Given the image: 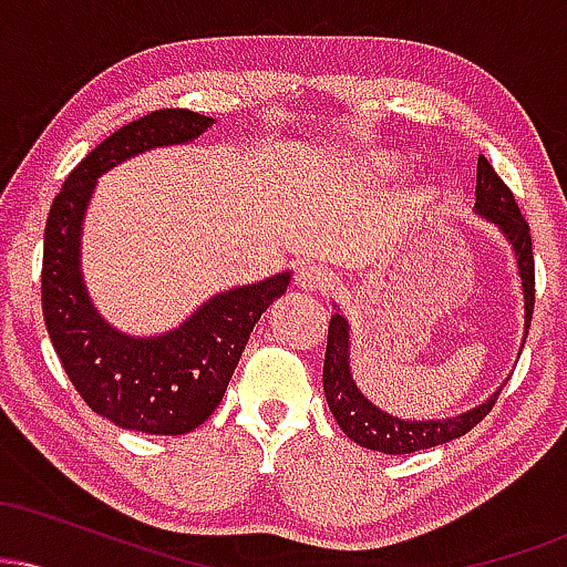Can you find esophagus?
I'll return each instance as SVG.
<instances>
[{
    "mask_svg": "<svg viewBox=\"0 0 567 567\" xmlns=\"http://www.w3.org/2000/svg\"><path fill=\"white\" fill-rule=\"evenodd\" d=\"M296 285L303 292H328L336 285V279H333V271H328L324 266L311 264V266H303V269L298 271Z\"/></svg>",
    "mask_w": 567,
    "mask_h": 567,
    "instance_id": "34e87169",
    "label": "esophagus"
}]
</instances>
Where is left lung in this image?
Segmentation results:
<instances>
[{
  "label": "left lung",
  "mask_w": 567,
  "mask_h": 567,
  "mask_svg": "<svg viewBox=\"0 0 567 567\" xmlns=\"http://www.w3.org/2000/svg\"><path fill=\"white\" fill-rule=\"evenodd\" d=\"M474 213L496 224L501 234L509 239L514 258H517L519 279H523V298H525V338H528L533 301H536V271H533V243L530 226L519 213L517 202L509 186L498 178L493 165L485 157L477 159V188H474ZM523 351V349H519ZM351 338L349 320L343 315H333L328 324V349H324V368H322V386L324 400H328L330 413L341 426V432L349 440H354L360 447L379 451L389 455L415 453L424 447L442 445L455 437H464L472 432L480 421L491 413L496 405L501 386L493 392L483 405L464 410L458 415L447 419H402V415L389 413L375 405L362 394L351 375Z\"/></svg>",
  "instance_id": "8db88e82"
}]
</instances>
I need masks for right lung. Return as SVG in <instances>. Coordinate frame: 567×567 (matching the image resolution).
<instances>
[{"mask_svg":"<svg viewBox=\"0 0 567 567\" xmlns=\"http://www.w3.org/2000/svg\"><path fill=\"white\" fill-rule=\"evenodd\" d=\"M210 116L159 109L127 122L69 173L50 207L42 256V315L80 396L112 424L146 434H186L224 400L256 322L288 290L290 271L218 292L159 336H130L97 315L82 279V220L97 178L112 167L199 138Z\"/></svg>","mask_w":567,"mask_h":567,"instance_id":"obj_1","label":"right lung"}]
</instances>
